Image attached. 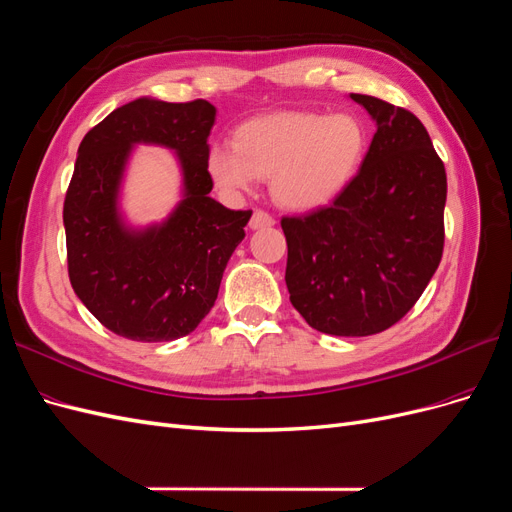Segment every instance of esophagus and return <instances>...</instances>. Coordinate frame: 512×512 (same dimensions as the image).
Returning a JSON list of instances; mask_svg holds the SVG:
<instances>
[{
    "label": "esophagus",
    "mask_w": 512,
    "mask_h": 512,
    "mask_svg": "<svg viewBox=\"0 0 512 512\" xmlns=\"http://www.w3.org/2000/svg\"><path fill=\"white\" fill-rule=\"evenodd\" d=\"M273 224H275V220L271 218V215H269L267 211L256 209V211L252 213V220H250V228H252V230L267 228V226H273Z\"/></svg>",
    "instance_id": "1"
}]
</instances>
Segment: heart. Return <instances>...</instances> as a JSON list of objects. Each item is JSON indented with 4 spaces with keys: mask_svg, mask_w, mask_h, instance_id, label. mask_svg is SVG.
I'll use <instances>...</instances> for the list:
<instances>
[{
    "mask_svg": "<svg viewBox=\"0 0 512 512\" xmlns=\"http://www.w3.org/2000/svg\"><path fill=\"white\" fill-rule=\"evenodd\" d=\"M365 147V128L354 115L271 113L245 121L235 132V145H211L207 170L230 194L250 192L258 179L271 177L277 203L314 209L352 181Z\"/></svg>",
    "mask_w": 512,
    "mask_h": 512,
    "instance_id": "b5f03b06",
    "label": "heart"
}]
</instances>
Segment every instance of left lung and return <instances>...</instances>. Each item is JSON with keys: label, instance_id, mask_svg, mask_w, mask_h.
<instances>
[{"label": "left lung", "instance_id": "left-lung-1", "mask_svg": "<svg viewBox=\"0 0 512 512\" xmlns=\"http://www.w3.org/2000/svg\"><path fill=\"white\" fill-rule=\"evenodd\" d=\"M376 121L367 156L329 207L282 218L290 303L309 327L365 337L421 297L444 250L446 170L416 115L350 94Z\"/></svg>", "mask_w": 512, "mask_h": 512}]
</instances>
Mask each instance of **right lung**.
<instances>
[{
	"mask_svg": "<svg viewBox=\"0 0 512 512\" xmlns=\"http://www.w3.org/2000/svg\"><path fill=\"white\" fill-rule=\"evenodd\" d=\"M215 106L207 100L138 98L91 128L79 147L64 200L68 275L76 297L108 331L134 342L190 335L218 299L228 260L252 211L209 196L207 138ZM138 142L173 148L184 198L169 220L143 231L118 213V185Z\"/></svg>",
	"mask_w": 512,
	"mask_h": 512,
	"instance_id": "right-lung-1",
	"label": "right lung"
}]
</instances>
